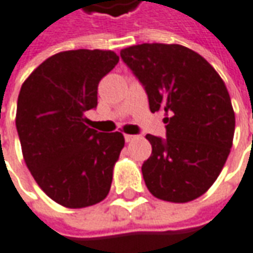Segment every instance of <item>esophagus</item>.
<instances>
[{"label": "esophagus", "mask_w": 253, "mask_h": 253, "mask_svg": "<svg viewBox=\"0 0 253 253\" xmlns=\"http://www.w3.org/2000/svg\"><path fill=\"white\" fill-rule=\"evenodd\" d=\"M136 136H133V134H125V140H126V143H131L133 140H136Z\"/></svg>", "instance_id": "1"}]
</instances>
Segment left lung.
<instances>
[{"mask_svg":"<svg viewBox=\"0 0 253 253\" xmlns=\"http://www.w3.org/2000/svg\"><path fill=\"white\" fill-rule=\"evenodd\" d=\"M120 56L146 89L153 113L164 110L167 138L147 134L143 167L148 191L169 203H188L210 190L232 147L235 113L218 72L177 43H141Z\"/></svg>","mask_w":253,"mask_h":253,"instance_id":"8db88e82","label":"left lung"}]
</instances>
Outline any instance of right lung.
<instances>
[{"instance_id":"right-lung-1","label":"right lung","mask_w":253,"mask_h":253,"mask_svg":"<svg viewBox=\"0 0 253 253\" xmlns=\"http://www.w3.org/2000/svg\"><path fill=\"white\" fill-rule=\"evenodd\" d=\"M119 62L113 50L76 49L52 55L22 83L17 125L28 170L50 200L66 208L103 201L125 147L122 133L86 126L97 86Z\"/></svg>"}]
</instances>
